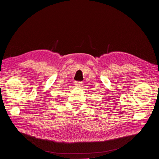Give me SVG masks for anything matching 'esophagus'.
Returning a JSON list of instances; mask_svg holds the SVG:
<instances>
[{"label":"esophagus","instance_id":"1","mask_svg":"<svg viewBox=\"0 0 159 159\" xmlns=\"http://www.w3.org/2000/svg\"><path fill=\"white\" fill-rule=\"evenodd\" d=\"M82 82L81 81H75V85L77 87H81V86H82Z\"/></svg>","mask_w":159,"mask_h":159}]
</instances>
